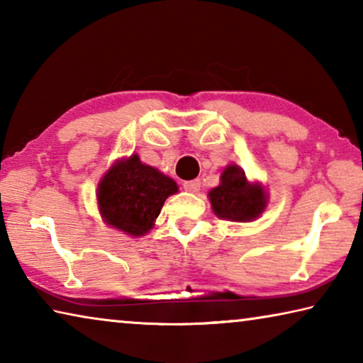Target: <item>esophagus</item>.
<instances>
[{
	"instance_id": "1",
	"label": "esophagus",
	"mask_w": 363,
	"mask_h": 363,
	"mask_svg": "<svg viewBox=\"0 0 363 363\" xmlns=\"http://www.w3.org/2000/svg\"><path fill=\"white\" fill-rule=\"evenodd\" d=\"M184 189L187 190V192H199L200 187H201V182L199 179H194V181H187L182 184Z\"/></svg>"
}]
</instances>
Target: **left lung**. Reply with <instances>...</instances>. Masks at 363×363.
I'll use <instances>...</instances> for the list:
<instances>
[{"mask_svg":"<svg viewBox=\"0 0 363 363\" xmlns=\"http://www.w3.org/2000/svg\"><path fill=\"white\" fill-rule=\"evenodd\" d=\"M214 214L223 219L248 223L256 219L266 208V194L261 186L248 184L243 171L230 164L220 176V184L210 194Z\"/></svg>","mask_w":363,"mask_h":363,"instance_id":"1","label":"left lung"}]
</instances>
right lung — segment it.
<instances>
[{
    "mask_svg": "<svg viewBox=\"0 0 363 363\" xmlns=\"http://www.w3.org/2000/svg\"><path fill=\"white\" fill-rule=\"evenodd\" d=\"M176 192L173 179L131 155L116 162L102 177L97 201L107 224L139 237L152 229L164 200Z\"/></svg>",
    "mask_w": 363,
    "mask_h": 363,
    "instance_id": "obj_1",
    "label": "right lung"
}]
</instances>
